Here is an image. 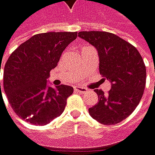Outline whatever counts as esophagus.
<instances>
[{
  "instance_id": "obj_1",
  "label": "esophagus",
  "mask_w": 155,
  "mask_h": 155,
  "mask_svg": "<svg viewBox=\"0 0 155 155\" xmlns=\"http://www.w3.org/2000/svg\"><path fill=\"white\" fill-rule=\"evenodd\" d=\"M75 91H77L78 93H80V94H84V93L87 92V89L84 88V87H81V86H76Z\"/></svg>"
}]
</instances>
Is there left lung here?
I'll return each instance as SVG.
<instances>
[{
    "mask_svg": "<svg viewBox=\"0 0 155 155\" xmlns=\"http://www.w3.org/2000/svg\"><path fill=\"white\" fill-rule=\"evenodd\" d=\"M79 38L98 51L100 73L111 83L108 94L94 90L99 102L89 114L99 123L112 125L126 119L137 107L144 93L147 71L135 47L107 31H80Z\"/></svg>",
    "mask_w": 155,
    "mask_h": 155,
    "instance_id": "left-lung-1",
    "label": "left lung"
}]
</instances>
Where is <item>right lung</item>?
<instances>
[{
  "label": "right lung",
  "mask_w": 155,
  "mask_h": 155,
  "mask_svg": "<svg viewBox=\"0 0 155 155\" xmlns=\"http://www.w3.org/2000/svg\"><path fill=\"white\" fill-rule=\"evenodd\" d=\"M77 36V31L36 34L8 57L3 71L4 91L13 110L25 122L46 125L63 112L73 87L61 84L53 88L48 78Z\"/></svg>",
  "instance_id": "1"
}]
</instances>
